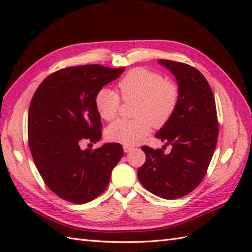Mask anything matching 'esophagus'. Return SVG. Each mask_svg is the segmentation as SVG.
I'll list each match as a JSON object with an SVG mask.
<instances>
[{"label": "esophagus", "instance_id": "obj_1", "mask_svg": "<svg viewBox=\"0 0 252 252\" xmlns=\"http://www.w3.org/2000/svg\"><path fill=\"white\" fill-rule=\"evenodd\" d=\"M133 149V147L131 145H123V152L125 153H129Z\"/></svg>", "mask_w": 252, "mask_h": 252}]
</instances>
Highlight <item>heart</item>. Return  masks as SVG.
Masks as SVG:
<instances>
[{
    "mask_svg": "<svg viewBox=\"0 0 252 252\" xmlns=\"http://www.w3.org/2000/svg\"><path fill=\"white\" fill-rule=\"evenodd\" d=\"M125 100L137 98L135 119H119L107 127L108 140L126 145L140 143L153 125L162 126L176 110L180 99L178 85L163 80L161 74L146 68H135L126 72L118 82ZM95 108L104 120L115 119L120 107V96L114 90L101 88L95 95Z\"/></svg>",
    "mask_w": 252,
    "mask_h": 252,
    "instance_id": "1",
    "label": "heart"
}]
</instances>
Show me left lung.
Returning <instances> with one entry per match:
<instances>
[{"label":"left lung","mask_w":252,"mask_h":252,"mask_svg":"<svg viewBox=\"0 0 252 252\" xmlns=\"http://www.w3.org/2000/svg\"><path fill=\"white\" fill-rule=\"evenodd\" d=\"M158 63L173 73L180 91L175 112L156 134L172 148L167 155L162 149L143 146L146 161L137 178L156 196L176 199L194 190L207 173L219 134L216 100L199 70L184 63Z\"/></svg>","instance_id":"obj_1"}]
</instances>
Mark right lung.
I'll use <instances>...</instances> for the list:
<instances>
[{
    "label": "right lung",
    "mask_w": 252,
    "mask_h": 252,
    "mask_svg": "<svg viewBox=\"0 0 252 252\" xmlns=\"http://www.w3.org/2000/svg\"><path fill=\"white\" fill-rule=\"evenodd\" d=\"M123 70L125 67L100 65L63 68L46 77L31 99L28 138L32 158L46 186L69 202L82 205L99 196L123 156L118 143L94 151L82 148L84 142L95 144L101 137L96 93Z\"/></svg>",
    "instance_id": "right-lung-1"
}]
</instances>
